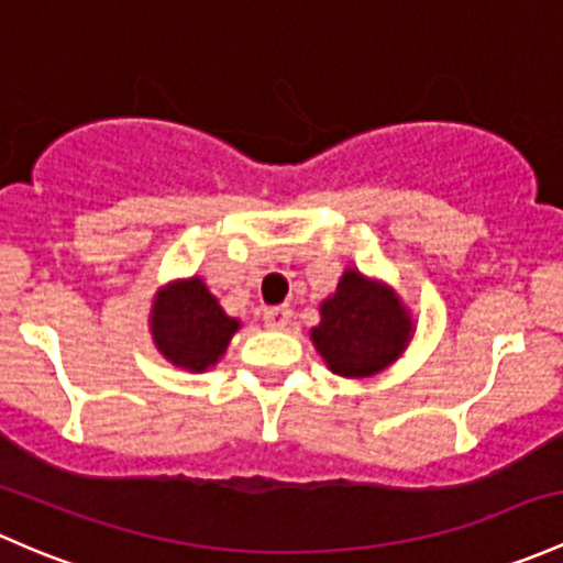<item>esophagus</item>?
<instances>
[{
    "mask_svg": "<svg viewBox=\"0 0 563 563\" xmlns=\"http://www.w3.org/2000/svg\"><path fill=\"white\" fill-rule=\"evenodd\" d=\"M288 321H291V310L288 307H269L264 312V327L272 331H283L288 327Z\"/></svg>",
    "mask_w": 563,
    "mask_h": 563,
    "instance_id": "34e87169",
    "label": "esophagus"
}]
</instances>
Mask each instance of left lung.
<instances>
[{"label": "left lung", "instance_id": "obj_1", "mask_svg": "<svg viewBox=\"0 0 563 563\" xmlns=\"http://www.w3.org/2000/svg\"><path fill=\"white\" fill-rule=\"evenodd\" d=\"M321 323L310 329L312 347L329 372L364 380L401 358L416 334L410 307L386 280L345 266L334 291L318 305Z\"/></svg>", "mask_w": 563, "mask_h": 563}]
</instances>
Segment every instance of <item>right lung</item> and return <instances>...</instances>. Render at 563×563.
<instances>
[{
    "mask_svg": "<svg viewBox=\"0 0 563 563\" xmlns=\"http://www.w3.org/2000/svg\"><path fill=\"white\" fill-rule=\"evenodd\" d=\"M240 327V318L223 312L199 275L158 286L147 316L156 351L186 372L212 369Z\"/></svg>",
    "mask_w": 563,
    "mask_h": 563,
    "instance_id": "obj_1",
    "label": "right lung"
}]
</instances>
